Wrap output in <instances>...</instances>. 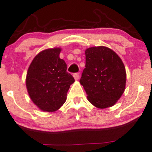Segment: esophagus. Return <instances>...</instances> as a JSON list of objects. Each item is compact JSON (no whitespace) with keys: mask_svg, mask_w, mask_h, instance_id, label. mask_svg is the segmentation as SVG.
Instances as JSON below:
<instances>
[{"mask_svg":"<svg viewBox=\"0 0 152 152\" xmlns=\"http://www.w3.org/2000/svg\"><path fill=\"white\" fill-rule=\"evenodd\" d=\"M73 77H74L75 80H78L79 79V73H74V74H73Z\"/></svg>","mask_w":152,"mask_h":152,"instance_id":"esophagus-1","label":"esophagus"}]
</instances>
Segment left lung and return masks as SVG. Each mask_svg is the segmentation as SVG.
Here are the masks:
<instances>
[{"label": "left lung", "mask_w": 152, "mask_h": 152, "mask_svg": "<svg viewBox=\"0 0 152 152\" xmlns=\"http://www.w3.org/2000/svg\"><path fill=\"white\" fill-rule=\"evenodd\" d=\"M86 66L80 83L87 99L96 107L114 105L126 88V68L121 58L110 48L94 47L86 50Z\"/></svg>", "instance_id": "obj_1"}]
</instances>
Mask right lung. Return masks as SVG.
<instances>
[{
	"mask_svg": "<svg viewBox=\"0 0 152 152\" xmlns=\"http://www.w3.org/2000/svg\"><path fill=\"white\" fill-rule=\"evenodd\" d=\"M61 48L47 49L33 59L26 85L33 102L43 111L55 112L64 104L70 86L75 81L67 65L59 57Z\"/></svg>",
	"mask_w": 152,
	"mask_h": 152,
	"instance_id": "obj_1",
	"label": "right lung"
}]
</instances>
